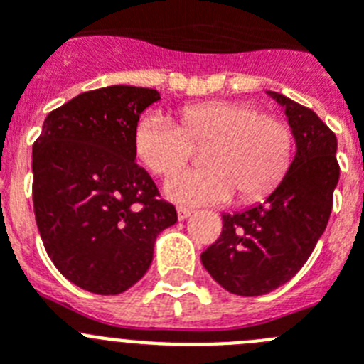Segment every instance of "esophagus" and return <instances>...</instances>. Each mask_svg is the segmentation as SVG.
I'll return each instance as SVG.
<instances>
[{
    "instance_id": "1",
    "label": "esophagus",
    "mask_w": 364,
    "mask_h": 364,
    "mask_svg": "<svg viewBox=\"0 0 364 364\" xmlns=\"http://www.w3.org/2000/svg\"><path fill=\"white\" fill-rule=\"evenodd\" d=\"M193 211L189 210V208H182V205H178L176 208V215H178V220H186V218L191 217Z\"/></svg>"
}]
</instances>
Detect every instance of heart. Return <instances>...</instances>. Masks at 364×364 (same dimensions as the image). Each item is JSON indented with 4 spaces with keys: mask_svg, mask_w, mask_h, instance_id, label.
<instances>
[{
    "mask_svg": "<svg viewBox=\"0 0 364 364\" xmlns=\"http://www.w3.org/2000/svg\"><path fill=\"white\" fill-rule=\"evenodd\" d=\"M180 125L160 112L136 122L133 146L136 159L153 175L166 176L184 166L191 144H204L208 167L178 171L164 184L171 200L193 205L242 202L268 195L286 175L294 154V133L284 120L260 114L247 102H205L180 109Z\"/></svg>",
    "mask_w": 364,
    "mask_h": 364,
    "instance_id": "obj_1",
    "label": "heart"
}]
</instances>
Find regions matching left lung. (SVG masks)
<instances>
[{
  "label": "left lung",
  "mask_w": 364,
  "mask_h": 364,
  "mask_svg": "<svg viewBox=\"0 0 364 364\" xmlns=\"http://www.w3.org/2000/svg\"><path fill=\"white\" fill-rule=\"evenodd\" d=\"M291 127L295 156L262 204L222 215V233L200 255L230 294L257 297L290 281L326 230L339 182L337 138L311 109L268 91Z\"/></svg>",
  "instance_id": "8db88e82"
}]
</instances>
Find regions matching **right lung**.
<instances>
[{"label": "right lung", "mask_w": 364, "mask_h": 364, "mask_svg": "<svg viewBox=\"0 0 364 364\" xmlns=\"http://www.w3.org/2000/svg\"><path fill=\"white\" fill-rule=\"evenodd\" d=\"M160 100L146 87L82 92L47 114L32 146V202L43 246L82 290L117 295L149 269L175 205L138 166L133 131Z\"/></svg>", "instance_id": "add662e5"}]
</instances>
